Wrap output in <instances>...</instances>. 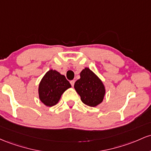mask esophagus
<instances>
[{"instance_id":"1","label":"esophagus","mask_w":151,"mask_h":151,"mask_svg":"<svg viewBox=\"0 0 151 151\" xmlns=\"http://www.w3.org/2000/svg\"><path fill=\"white\" fill-rule=\"evenodd\" d=\"M70 84H71V86H72V87H73V86H74V83H75V81H70Z\"/></svg>"}]
</instances>
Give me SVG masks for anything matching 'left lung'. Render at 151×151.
I'll return each mask as SVG.
<instances>
[{
	"mask_svg": "<svg viewBox=\"0 0 151 151\" xmlns=\"http://www.w3.org/2000/svg\"><path fill=\"white\" fill-rule=\"evenodd\" d=\"M81 78L74 84L76 92L82 102L91 107H95L103 101L105 88L102 81L88 68L81 71Z\"/></svg>",
	"mask_w": 151,
	"mask_h": 151,
	"instance_id": "8db88e82",
	"label": "left lung"
}]
</instances>
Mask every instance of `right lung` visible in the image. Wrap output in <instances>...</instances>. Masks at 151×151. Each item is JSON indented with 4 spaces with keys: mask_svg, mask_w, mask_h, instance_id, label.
<instances>
[{
    "mask_svg": "<svg viewBox=\"0 0 151 151\" xmlns=\"http://www.w3.org/2000/svg\"><path fill=\"white\" fill-rule=\"evenodd\" d=\"M70 87L65 76L56 70H50L39 84V98L45 106L50 107L56 104L64 91Z\"/></svg>",
    "mask_w": 151,
    "mask_h": 151,
    "instance_id": "right-lung-1",
    "label": "right lung"
}]
</instances>
